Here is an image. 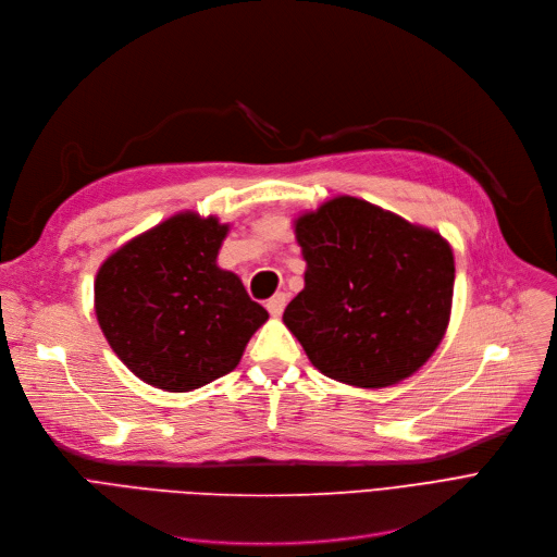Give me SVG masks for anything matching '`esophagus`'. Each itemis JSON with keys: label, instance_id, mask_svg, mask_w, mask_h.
<instances>
[{"label": "esophagus", "instance_id": "obj_1", "mask_svg": "<svg viewBox=\"0 0 557 557\" xmlns=\"http://www.w3.org/2000/svg\"><path fill=\"white\" fill-rule=\"evenodd\" d=\"M285 304H287V295H283V293L274 295V297L268 301V310H270V314H272V317H281V312H283Z\"/></svg>", "mask_w": 557, "mask_h": 557}]
</instances>
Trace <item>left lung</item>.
Returning a JSON list of instances; mask_svg holds the SVG:
<instances>
[{"instance_id": "1", "label": "left lung", "mask_w": 557, "mask_h": 557, "mask_svg": "<svg viewBox=\"0 0 557 557\" xmlns=\"http://www.w3.org/2000/svg\"><path fill=\"white\" fill-rule=\"evenodd\" d=\"M304 289L283 324L312 367L354 387H389L429 362L451 322L456 260L446 237L339 195L297 215Z\"/></svg>"}]
</instances>
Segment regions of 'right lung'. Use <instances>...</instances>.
I'll use <instances>...</instances> for the list:
<instances>
[{"instance_id":"obj_1","label":"right lung","mask_w":557,"mask_h":557,"mask_svg":"<svg viewBox=\"0 0 557 557\" xmlns=\"http://www.w3.org/2000/svg\"><path fill=\"white\" fill-rule=\"evenodd\" d=\"M228 231L215 215L181 210L99 264V329L147 385L193 392L222 379L270 320L240 276L218 264Z\"/></svg>"}]
</instances>
